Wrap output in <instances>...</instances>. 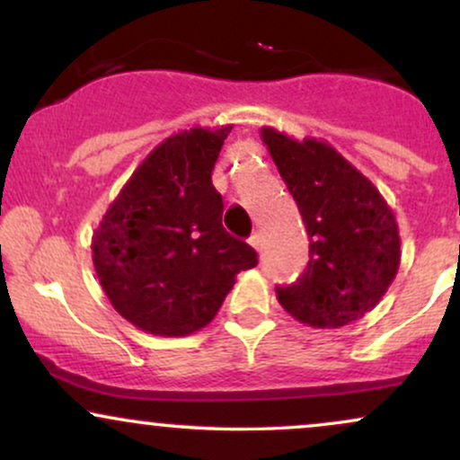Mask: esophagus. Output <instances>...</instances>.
<instances>
[{"label":"esophagus","instance_id":"esophagus-1","mask_svg":"<svg viewBox=\"0 0 460 460\" xmlns=\"http://www.w3.org/2000/svg\"><path fill=\"white\" fill-rule=\"evenodd\" d=\"M248 244L255 248V251H261V235H260V234L251 235V240H248Z\"/></svg>","mask_w":460,"mask_h":460}]
</instances>
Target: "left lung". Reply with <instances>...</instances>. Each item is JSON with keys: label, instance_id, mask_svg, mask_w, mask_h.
Instances as JSON below:
<instances>
[{"label": "left lung", "instance_id": "1", "mask_svg": "<svg viewBox=\"0 0 460 460\" xmlns=\"http://www.w3.org/2000/svg\"><path fill=\"white\" fill-rule=\"evenodd\" d=\"M309 234L307 270L277 289L281 307L314 329H340L381 303L398 274L400 231L378 188L322 138L260 129Z\"/></svg>", "mask_w": 460, "mask_h": 460}]
</instances>
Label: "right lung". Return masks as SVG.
<instances>
[{"label":"right lung","instance_id":"add662e5","mask_svg":"<svg viewBox=\"0 0 460 460\" xmlns=\"http://www.w3.org/2000/svg\"><path fill=\"white\" fill-rule=\"evenodd\" d=\"M234 125L177 131L138 164L93 234V263L125 320L160 337L208 326L257 252L223 226L212 171Z\"/></svg>","mask_w":460,"mask_h":460}]
</instances>
